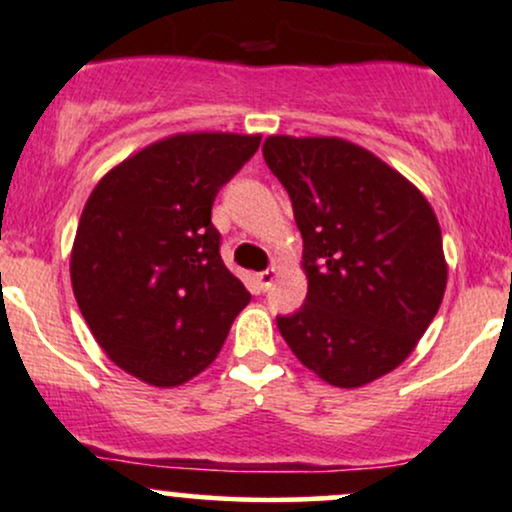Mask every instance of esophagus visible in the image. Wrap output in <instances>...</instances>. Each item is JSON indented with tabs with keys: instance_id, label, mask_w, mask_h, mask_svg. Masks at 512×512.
<instances>
[{
	"instance_id": "34e87169",
	"label": "esophagus",
	"mask_w": 512,
	"mask_h": 512,
	"mask_svg": "<svg viewBox=\"0 0 512 512\" xmlns=\"http://www.w3.org/2000/svg\"><path fill=\"white\" fill-rule=\"evenodd\" d=\"M275 278H278V271H275V268H268V271H263V273L256 275L258 287H261V290H268V287L273 285Z\"/></svg>"
}]
</instances>
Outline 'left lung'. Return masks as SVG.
<instances>
[{
	"label": "left lung",
	"instance_id": "8db88e82",
	"mask_svg": "<svg viewBox=\"0 0 512 512\" xmlns=\"http://www.w3.org/2000/svg\"><path fill=\"white\" fill-rule=\"evenodd\" d=\"M263 159L302 232L307 300L278 317L297 360L341 389L399 367L447 285L438 217L409 179L341 137L271 135Z\"/></svg>",
	"mask_w": 512,
	"mask_h": 512
}]
</instances>
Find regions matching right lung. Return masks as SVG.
<instances>
[{
  "label": "right lung",
  "instance_id": "add662e5",
  "mask_svg": "<svg viewBox=\"0 0 512 512\" xmlns=\"http://www.w3.org/2000/svg\"><path fill=\"white\" fill-rule=\"evenodd\" d=\"M261 135L181 132L113 166L79 217L70 275L79 312L120 370L152 387L193 380L251 300L220 256L215 195Z\"/></svg>",
  "mask_w": 512,
  "mask_h": 512
}]
</instances>
